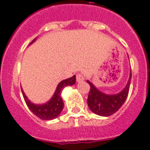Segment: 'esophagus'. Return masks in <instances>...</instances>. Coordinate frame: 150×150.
I'll return each mask as SVG.
<instances>
[{"mask_svg":"<svg viewBox=\"0 0 150 150\" xmlns=\"http://www.w3.org/2000/svg\"><path fill=\"white\" fill-rule=\"evenodd\" d=\"M83 80H84V76H83L81 74H77V75H76V82H77V83H80V82L83 81Z\"/></svg>","mask_w":150,"mask_h":150,"instance_id":"esophagus-1","label":"esophagus"}]
</instances>
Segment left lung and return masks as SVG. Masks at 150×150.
<instances>
[{"instance_id":"left-lung-1","label":"left lung","mask_w":150,"mask_h":150,"mask_svg":"<svg viewBox=\"0 0 150 150\" xmlns=\"http://www.w3.org/2000/svg\"><path fill=\"white\" fill-rule=\"evenodd\" d=\"M131 80V70L130 71L127 83L125 87L117 94H105L101 92L90 81L86 80L90 85L87 104L89 109L94 114L99 116L108 117L117 112L126 100L128 95Z\"/></svg>"}]
</instances>
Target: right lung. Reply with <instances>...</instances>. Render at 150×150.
I'll list each match as a JSON object with an SVG mask.
<instances>
[{"instance_id":"right-lung-1","label":"right lung","mask_w":150,"mask_h":150,"mask_svg":"<svg viewBox=\"0 0 150 150\" xmlns=\"http://www.w3.org/2000/svg\"><path fill=\"white\" fill-rule=\"evenodd\" d=\"M35 40H36V38L29 45L33 44ZM75 83H76V76L75 75L73 76L72 77L60 82L58 85L57 86L55 92L52 98L44 104H35V103L32 102L25 96V93L21 88L22 93L23 96L24 100L30 111L42 120L49 121V120H53L58 117L64 108V102L61 96V91L67 86L74 85Z\"/></svg>"}]
</instances>
